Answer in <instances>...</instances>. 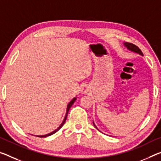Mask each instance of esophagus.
Instances as JSON below:
<instances>
[{"instance_id": "obj_1", "label": "esophagus", "mask_w": 161, "mask_h": 161, "mask_svg": "<svg viewBox=\"0 0 161 161\" xmlns=\"http://www.w3.org/2000/svg\"><path fill=\"white\" fill-rule=\"evenodd\" d=\"M87 92H88L87 87H86V86H83L82 89H81V92L84 94H86V93H87Z\"/></svg>"}]
</instances>
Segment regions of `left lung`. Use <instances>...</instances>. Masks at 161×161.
I'll return each instance as SVG.
<instances>
[{"instance_id": "8db88e82", "label": "left lung", "mask_w": 161, "mask_h": 161, "mask_svg": "<svg viewBox=\"0 0 161 161\" xmlns=\"http://www.w3.org/2000/svg\"><path fill=\"white\" fill-rule=\"evenodd\" d=\"M124 45H125V47H127V49L130 50V51H131V52H135V53H138V54H140V55L143 56V53H142V52H141V50H140V48H139L138 47H137V46L135 45V44H131V43H128V42H125V43H124ZM93 124H94V125L95 126L96 128L97 129V127H96V125H94V122H93ZM97 130H98V129H97Z\"/></svg>"}]
</instances>
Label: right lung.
Returning <instances> with one entry per match:
<instances>
[{
	"label": "right lung",
	"instance_id": "right-lung-1",
	"mask_svg": "<svg viewBox=\"0 0 161 161\" xmlns=\"http://www.w3.org/2000/svg\"><path fill=\"white\" fill-rule=\"evenodd\" d=\"M76 99V97L73 98V99H71V100L70 103L68 104V105H67V113H66V115H65V117H64V120H63V122H62V123L60 125V126L58 127L57 130H55L54 131L52 132H51V133H48V134H47V135H44V136H37V137H47V136H52V135L54 134L55 132H57L58 130H59V129L61 128V127H62L64 125V124L65 123V121H66V119H67V114H68V113H69V110L70 108L71 107V105H72V104H74V103H75Z\"/></svg>",
	"mask_w": 161,
	"mask_h": 161
}]
</instances>
